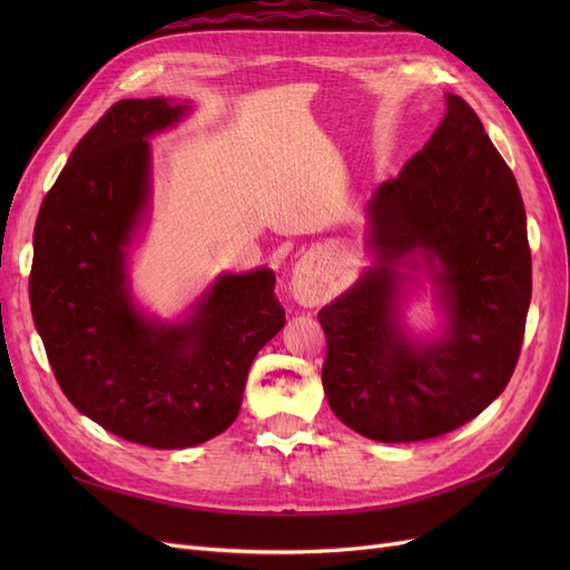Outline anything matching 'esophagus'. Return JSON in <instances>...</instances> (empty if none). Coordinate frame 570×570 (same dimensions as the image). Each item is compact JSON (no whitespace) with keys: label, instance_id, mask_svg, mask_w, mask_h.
<instances>
[{"label":"esophagus","instance_id":"obj_1","mask_svg":"<svg viewBox=\"0 0 570 570\" xmlns=\"http://www.w3.org/2000/svg\"><path fill=\"white\" fill-rule=\"evenodd\" d=\"M325 295V275L318 256L308 254L292 273V297L302 306H318Z\"/></svg>","mask_w":570,"mask_h":570}]
</instances>
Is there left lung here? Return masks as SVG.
Returning <instances> with one entry per match:
<instances>
[{"mask_svg":"<svg viewBox=\"0 0 570 570\" xmlns=\"http://www.w3.org/2000/svg\"><path fill=\"white\" fill-rule=\"evenodd\" d=\"M446 97L442 124L366 204L373 264L323 306V390L375 442H419L475 419L504 392L532 292L525 206L475 111ZM409 269H425L445 316L438 338L401 323Z\"/></svg>","mask_w":570,"mask_h":570,"instance_id":"1","label":"left lung"}]
</instances>
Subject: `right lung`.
Wrapping results in <instances>:
<instances>
[{
  "instance_id": "right-lung-1",
  "label": "right lung",
  "mask_w": 570,
  "mask_h": 570,
  "mask_svg": "<svg viewBox=\"0 0 570 570\" xmlns=\"http://www.w3.org/2000/svg\"><path fill=\"white\" fill-rule=\"evenodd\" d=\"M189 109L116 101L76 145L32 235L30 308L59 387L109 433L154 450L228 430L256 352L285 325L271 268L218 275L176 323L145 316L130 295L128 252L151 197L147 137Z\"/></svg>"
}]
</instances>
